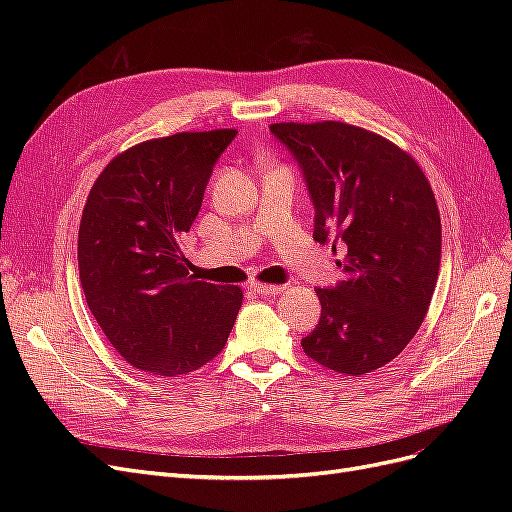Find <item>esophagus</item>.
Masks as SVG:
<instances>
[{"label":"esophagus","instance_id":"34e87169","mask_svg":"<svg viewBox=\"0 0 512 512\" xmlns=\"http://www.w3.org/2000/svg\"><path fill=\"white\" fill-rule=\"evenodd\" d=\"M286 286H273V284H260V282H252L250 290L260 294V297H275V294L284 292Z\"/></svg>","mask_w":512,"mask_h":512}]
</instances>
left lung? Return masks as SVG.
<instances>
[{
    "label": "left lung",
    "mask_w": 512,
    "mask_h": 512,
    "mask_svg": "<svg viewBox=\"0 0 512 512\" xmlns=\"http://www.w3.org/2000/svg\"><path fill=\"white\" fill-rule=\"evenodd\" d=\"M303 170L316 207L314 239L346 243L344 280L316 288L309 359L344 376L384 367L421 327L436 290L442 226L416 160L389 138L344 121L271 123Z\"/></svg>",
    "instance_id": "left-lung-1"
}]
</instances>
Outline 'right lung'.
I'll list each match as a JSON object with an SVG mask.
<instances>
[{
	"mask_svg": "<svg viewBox=\"0 0 512 512\" xmlns=\"http://www.w3.org/2000/svg\"><path fill=\"white\" fill-rule=\"evenodd\" d=\"M237 130L179 132L115 156L96 179L79 226V275L113 348L156 376L190 374L218 356L243 292L188 273L179 241L203 205Z\"/></svg>",
	"mask_w": 512,
	"mask_h": 512,
	"instance_id": "add662e5",
	"label": "right lung"
}]
</instances>
